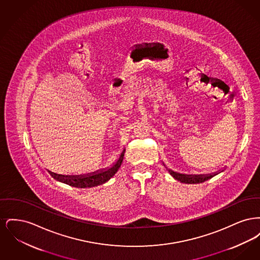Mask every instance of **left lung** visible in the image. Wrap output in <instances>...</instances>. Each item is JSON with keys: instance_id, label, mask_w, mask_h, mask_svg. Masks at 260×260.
<instances>
[{"instance_id": "left-lung-1", "label": "left lung", "mask_w": 260, "mask_h": 260, "mask_svg": "<svg viewBox=\"0 0 260 260\" xmlns=\"http://www.w3.org/2000/svg\"><path fill=\"white\" fill-rule=\"evenodd\" d=\"M169 173H171V175L173 176L174 179L182 182V183H188V184H196V183H202L205 182L206 180L210 179L211 177L215 176L218 173H212V174H181V173H175L172 170H169Z\"/></svg>"}]
</instances>
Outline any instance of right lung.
Masks as SVG:
<instances>
[{
  "label": "right lung",
  "mask_w": 260,
  "mask_h": 260,
  "mask_svg": "<svg viewBox=\"0 0 260 260\" xmlns=\"http://www.w3.org/2000/svg\"><path fill=\"white\" fill-rule=\"evenodd\" d=\"M124 151L125 149L123 150L119 159L116 161V162H114L111 168L101 170L99 172L98 171L95 173H88L85 175H62V174L51 173L50 171L49 173L57 181H60L65 184L77 187V188H89V187L101 185L107 182L112 176H114V174L118 172L124 160Z\"/></svg>",
  "instance_id": "right-lung-1"
}]
</instances>
